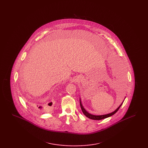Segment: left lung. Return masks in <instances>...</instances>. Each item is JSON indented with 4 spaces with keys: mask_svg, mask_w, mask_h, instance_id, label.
Returning a JSON list of instances; mask_svg holds the SVG:
<instances>
[{
    "mask_svg": "<svg viewBox=\"0 0 148 148\" xmlns=\"http://www.w3.org/2000/svg\"><path fill=\"white\" fill-rule=\"evenodd\" d=\"M123 103L120 104V106L115 111H114L112 113H109V114H106V115H92V114H91L88 113V112H86V111L85 110V109L84 108V107L82 106V102H81V100H80V105L81 109H82V110L83 114H84L85 115L87 118H89V119H90L95 120L103 119H105V118H108V117H109V116H112L114 114H115V113L118 112V110L119 109L120 106L122 105Z\"/></svg>",
    "mask_w": 148,
    "mask_h": 148,
    "instance_id": "8db88e82",
    "label": "left lung"
}]
</instances>
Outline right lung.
<instances>
[{
	"label": "right lung",
	"instance_id": "obj_1",
	"mask_svg": "<svg viewBox=\"0 0 148 148\" xmlns=\"http://www.w3.org/2000/svg\"><path fill=\"white\" fill-rule=\"evenodd\" d=\"M52 104H53V103H52V102H50L49 103V104H48V106H48V109H50V108H51V106H52ZM38 107V109H40V110H44V108H43V107H42V106H37Z\"/></svg>",
	"mask_w": 148,
	"mask_h": 148
}]
</instances>
